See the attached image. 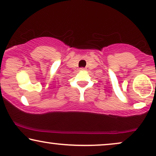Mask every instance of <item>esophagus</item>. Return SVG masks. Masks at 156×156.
Here are the masks:
<instances>
[{"label":"esophagus","mask_w":156,"mask_h":156,"mask_svg":"<svg viewBox=\"0 0 156 156\" xmlns=\"http://www.w3.org/2000/svg\"><path fill=\"white\" fill-rule=\"evenodd\" d=\"M80 70H84V68H83V67H82V68H80Z\"/></svg>","instance_id":"esophagus-1"}]
</instances>
